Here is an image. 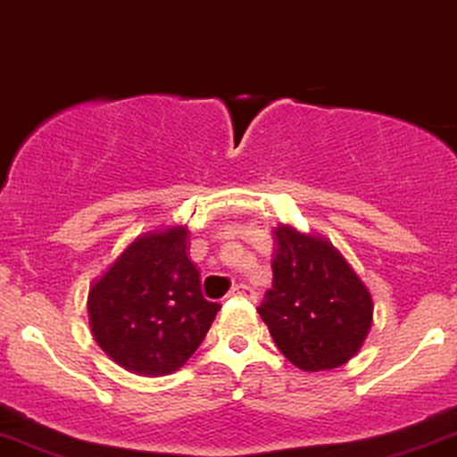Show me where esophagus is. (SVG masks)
Segmentation results:
<instances>
[{
    "label": "esophagus",
    "mask_w": 457,
    "mask_h": 457,
    "mask_svg": "<svg viewBox=\"0 0 457 457\" xmlns=\"http://www.w3.org/2000/svg\"><path fill=\"white\" fill-rule=\"evenodd\" d=\"M232 295H243V298L255 302L257 298H260V291H257L255 287H251V285L243 283V285H236V287L232 289Z\"/></svg>",
    "instance_id": "34e87169"
}]
</instances>
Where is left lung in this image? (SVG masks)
I'll return each mask as SVG.
<instances>
[{"instance_id":"8db88e82","label":"left lung","mask_w":457,"mask_h":457,"mask_svg":"<svg viewBox=\"0 0 457 457\" xmlns=\"http://www.w3.org/2000/svg\"><path fill=\"white\" fill-rule=\"evenodd\" d=\"M272 289L260 312L272 340L306 372L347 364L372 323V300L328 240L278 225Z\"/></svg>"}]
</instances>
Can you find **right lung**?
<instances>
[{"label": "right lung", "mask_w": 457, "mask_h": 457, "mask_svg": "<svg viewBox=\"0 0 457 457\" xmlns=\"http://www.w3.org/2000/svg\"><path fill=\"white\" fill-rule=\"evenodd\" d=\"M219 309L202 295L200 274L187 257L185 228L140 236L89 291L97 345L142 377L179 370Z\"/></svg>", "instance_id": "1"}]
</instances>
